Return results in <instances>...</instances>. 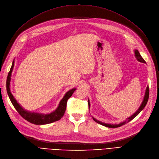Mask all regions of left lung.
Returning a JSON list of instances; mask_svg holds the SVG:
<instances>
[{"label":"left lung","mask_w":159,"mask_h":159,"mask_svg":"<svg viewBox=\"0 0 159 159\" xmlns=\"http://www.w3.org/2000/svg\"><path fill=\"white\" fill-rule=\"evenodd\" d=\"M134 56H135L136 59L140 62H142V63H146V61L144 60V59L143 58V57H141V54H139V52L137 50H134ZM148 96H149V89H148V86H147V88H146V90H145V95H144V98H143V100L142 102V103L141 105H140V107H139V108L137 110V111L133 113L131 116L129 117L127 120H125V121H124L121 123H118V124H110V123H103L102 121H98V120H97L96 119H95L94 117H93V119L94 120V121L95 122H97L98 123L100 124V125H102L105 126V127H109V128H117V127H121L122 125H123L126 124L127 123L131 121L132 119H133L134 117H135L136 116H137V115H139V113H140L141 111L145 108V105H147V102H148ZM88 105H89V109L90 107V102H89V100L88 99Z\"/></svg>","instance_id":"8db88e82"}]
</instances>
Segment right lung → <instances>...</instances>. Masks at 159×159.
Returning <instances> with one entry per match:
<instances>
[{
  "label": "right lung",
  "mask_w": 159,
  "mask_h": 159,
  "mask_svg": "<svg viewBox=\"0 0 159 159\" xmlns=\"http://www.w3.org/2000/svg\"><path fill=\"white\" fill-rule=\"evenodd\" d=\"M14 60L12 61L11 68L7 76V91L11 103H12L14 108H15L16 110L18 112V113L20 114L24 119H26V121L35 125L48 124V123H51L60 120L62 117L64 116V113L66 111L67 101H68V99L72 95V94H73V93L75 91L76 88L71 89L69 90L68 92H66V93L64 96V98H62L60 102V103L58 105V106H57V107L56 108V109L50 113L43 114L40 113L28 111H26V109H24L21 105L17 102L16 99L14 98V96L11 93L10 85H11L12 72L14 68Z\"/></svg>",
  "instance_id": "obj_1"
}]
</instances>
